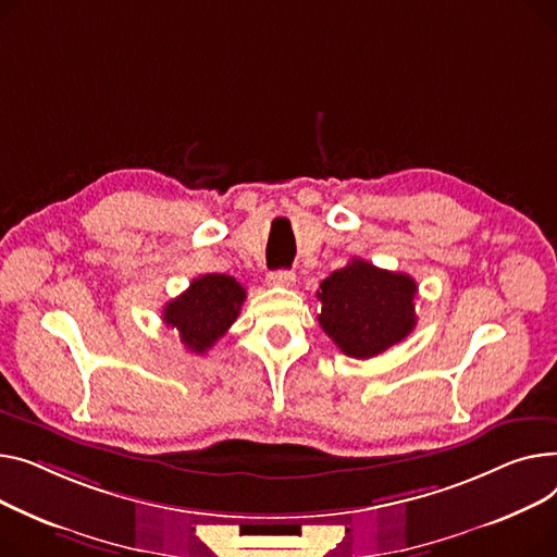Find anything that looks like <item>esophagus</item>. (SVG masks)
Here are the masks:
<instances>
[{
  "mask_svg": "<svg viewBox=\"0 0 557 557\" xmlns=\"http://www.w3.org/2000/svg\"><path fill=\"white\" fill-rule=\"evenodd\" d=\"M294 281H297V274L289 270H276L268 274V285H274V287H292Z\"/></svg>",
  "mask_w": 557,
  "mask_h": 557,
  "instance_id": "1",
  "label": "esophagus"
}]
</instances>
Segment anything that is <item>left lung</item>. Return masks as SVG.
<instances>
[{
  "label": "left lung",
  "mask_w": 557,
  "mask_h": 557,
  "mask_svg": "<svg viewBox=\"0 0 557 557\" xmlns=\"http://www.w3.org/2000/svg\"><path fill=\"white\" fill-rule=\"evenodd\" d=\"M319 287L321 329L348 357H375L416 329L418 285L409 274L352 258Z\"/></svg>",
  "instance_id": "obj_1"
}]
</instances>
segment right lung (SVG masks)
Masks as SVG:
<instances>
[{"mask_svg":"<svg viewBox=\"0 0 557 557\" xmlns=\"http://www.w3.org/2000/svg\"><path fill=\"white\" fill-rule=\"evenodd\" d=\"M245 287L226 274L193 278L186 292L163 306V323L177 329L190 352H207L238 319L245 304Z\"/></svg>","mask_w":557,"mask_h":557,"instance_id":"obj_1","label":"right lung"}]
</instances>
